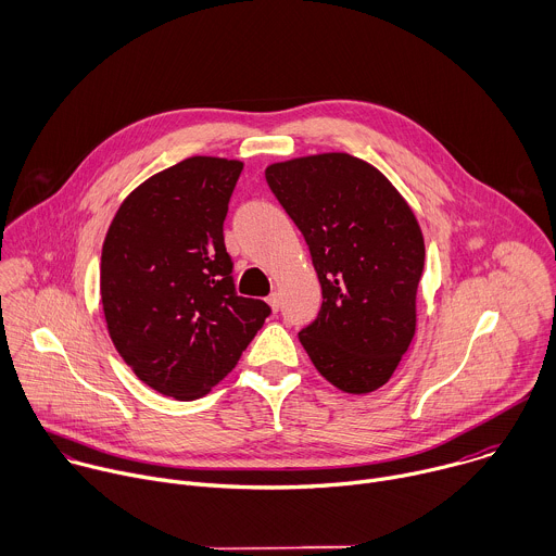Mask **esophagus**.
Returning a JSON list of instances; mask_svg holds the SVG:
<instances>
[{
  "label": "esophagus",
  "mask_w": 556,
  "mask_h": 556,
  "mask_svg": "<svg viewBox=\"0 0 556 556\" xmlns=\"http://www.w3.org/2000/svg\"><path fill=\"white\" fill-rule=\"evenodd\" d=\"M267 302H269V306L274 308V311H278L280 308V293L278 291H274V293H269V298H267Z\"/></svg>",
  "instance_id": "1"
}]
</instances>
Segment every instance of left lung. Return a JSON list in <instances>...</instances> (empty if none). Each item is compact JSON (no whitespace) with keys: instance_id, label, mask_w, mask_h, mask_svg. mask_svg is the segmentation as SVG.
Listing matches in <instances>:
<instances>
[{"instance_id":"left-lung-1","label":"left lung","mask_w":556,"mask_h":556,"mask_svg":"<svg viewBox=\"0 0 556 556\" xmlns=\"http://www.w3.org/2000/svg\"><path fill=\"white\" fill-rule=\"evenodd\" d=\"M265 179L302 232L321 285V308L298 332L304 351L344 392L381 388L416 330L425 243L412 207L349 153L271 164Z\"/></svg>"}]
</instances>
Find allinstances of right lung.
Here are the masks:
<instances>
[{"label":"right lung","instance_id":"right-lung-1","mask_svg":"<svg viewBox=\"0 0 556 556\" xmlns=\"http://www.w3.org/2000/svg\"><path fill=\"white\" fill-rule=\"evenodd\" d=\"M243 162L188 157L138 186L111 220L100 295L111 342L164 396L207 394L271 308L237 293L224 220Z\"/></svg>","mask_w":556,"mask_h":556}]
</instances>
